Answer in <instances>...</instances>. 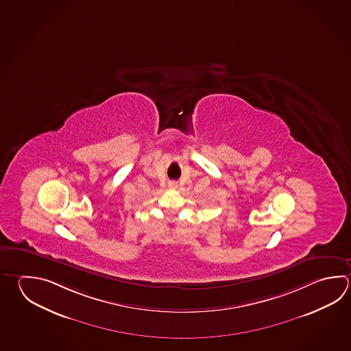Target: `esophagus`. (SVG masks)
I'll return each mask as SVG.
<instances>
[{
	"label": "esophagus",
	"mask_w": 351,
	"mask_h": 351,
	"mask_svg": "<svg viewBox=\"0 0 351 351\" xmlns=\"http://www.w3.org/2000/svg\"><path fill=\"white\" fill-rule=\"evenodd\" d=\"M178 182H176V181H170V182H169V187H170V189H178Z\"/></svg>",
	"instance_id": "esophagus-1"
}]
</instances>
